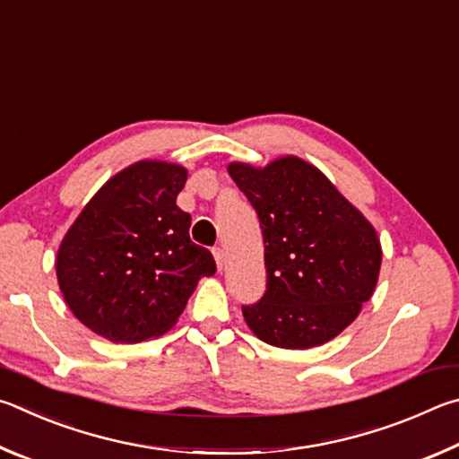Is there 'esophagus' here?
I'll return each instance as SVG.
<instances>
[{
	"mask_svg": "<svg viewBox=\"0 0 459 459\" xmlns=\"http://www.w3.org/2000/svg\"><path fill=\"white\" fill-rule=\"evenodd\" d=\"M213 258H215V264H217V270H223V266H225V252L221 250V247H213Z\"/></svg>",
	"mask_w": 459,
	"mask_h": 459,
	"instance_id": "1",
	"label": "esophagus"
}]
</instances>
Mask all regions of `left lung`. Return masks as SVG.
<instances>
[{
    "mask_svg": "<svg viewBox=\"0 0 459 459\" xmlns=\"http://www.w3.org/2000/svg\"><path fill=\"white\" fill-rule=\"evenodd\" d=\"M228 171L258 213L266 292L242 307L260 341L312 349L359 316L379 280L383 250L371 221L315 165L294 155Z\"/></svg>",
    "mask_w": 459,
    "mask_h": 459,
    "instance_id": "1",
    "label": "left lung"
}]
</instances>
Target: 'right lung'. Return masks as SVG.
<instances>
[{
  "instance_id": "obj_1",
  "label": "right lung",
  "mask_w": 459,
  "mask_h": 459,
  "mask_svg": "<svg viewBox=\"0 0 459 459\" xmlns=\"http://www.w3.org/2000/svg\"><path fill=\"white\" fill-rule=\"evenodd\" d=\"M187 169L136 160L102 185L56 255L60 292L80 323L112 342H143L171 328L215 260L191 242L177 205Z\"/></svg>"
}]
</instances>
